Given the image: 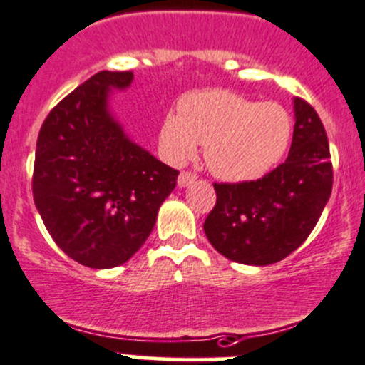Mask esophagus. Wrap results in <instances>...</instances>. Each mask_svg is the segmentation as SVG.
I'll return each mask as SVG.
<instances>
[{"label": "esophagus", "mask_w": 365, "mask_h": 365, "mask_svg": "<svg viewBox=\"0 0 365 365\" xmlns=\"http://www.w3.org/2000/svg\"><path fill=\"white\" fill-rule=\"evenodd\" d=\"M195 179H197V175L191 174V172H182V174L178 178V186H179V187L190 186V184L193 182Z\"/></svg>", "instance_id": "1"}]
</instances>
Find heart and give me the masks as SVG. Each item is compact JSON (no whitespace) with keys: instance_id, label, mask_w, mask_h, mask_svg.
<instances>
[{"instance_id":"heart-1","label":"heart","mask_w":365,"mask_h":365,"mask_svg":"<svg viewBox=\"0 0 365 365\" xmlns=\"http://www.w3.org/2000/svg\"><path fill=\"white\" fill-rule=\"evenodd\" d=\"M291 117L280 104L257 103L225 90L193 92L179 115L161 124L160 147L170 163L181 165L204 143V160L222 181L243 182L279 163L291 140Z\"/></svg>"}]
</instances>
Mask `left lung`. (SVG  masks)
Masks as SVG:
<instances>
[{
  "label": "left lung",
  "instance_id": "obj_1",
  "mask_svg": "<svg viewBox=\"0 0 365 365\" xmlns=\"http://www.w3.org/2000/svg\"><path fill=\"white\" fill-rule=\"evenodd\" d=\"M294 131L286 163L262 179L215 184L216 205L204 232L229 261L268 266L293 254L316 227L331 193L330 147L319 117L294 97Z\"/></svg>",
  "mask_w": 365,
  "mask_h": 365
}]
</instances>
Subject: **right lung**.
I'll list each match as a JSON object with an SVG mask.
<instances>
[{"label": "right lung", "mask_w": 365, "mask_h": 365, "mask_svg": "<svg viewBox=\"0 0 365 365\" xmlns=\"http://www.w3.org/2000/svg\"><path fill=\"white\" fill-rule=\"evenodd\" d=\"M133 78L97 72L53 108L38 133L35 205L55 243L86 268L128 262L178 182L179 172L133 142L111 110V93Z\"/></svg>", "instance_id": "1"}]
</instances>
